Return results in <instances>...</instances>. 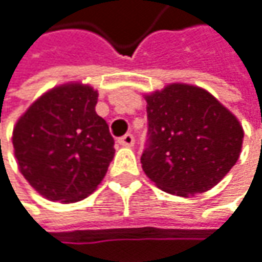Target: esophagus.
<instances>
[{"label":"esophagus","mask_w":262,"mask_h":262,"mask_svg":"<svg viewBox=\"0 0 262 262\" xmlns=\"http://www.w3.org/2000/svg\"><path fill=\"white\" fill-rule=\"evenodd\" d=\"M118 143H119V146H124V147H132L135 144V138L132 134H125L124 137H121L118 140Z\"/></svg>","instance_id":"esophagus-1"}]
</instances>
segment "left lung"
Instances as JSON below:
<instances>
[{"instance_id": "8db88e82", "label": "left lung", "mask_w": 262, "mask_h": 262, "mask_svg": "<svg viewBox=\"0 0 262 262\" xmlns=\"http://www.w3.org/2000/svg\"><path fill=\"white\" fill-rule=\"evenodd\" d=\"M144 173L161 190L193 196L216 186L236 164L244 130L207 90L173 82L146 95Z\"/></svg>"}]
</instances>
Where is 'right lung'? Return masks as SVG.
I'll use <instances>...</instances> for the list:
<instances>
[{
  "instance_id": "1",
  "label": "right lung",
  "mask_w": 262,
  "mask_h": 262,
  "mask_svg": "<svg viewBox=\"0 0 262 262\" xmlns=\"http://www.w3.org/2000/svg\"><path fill=\"white\" fill-rule=\"evenodd\" d=\"M96 102L93 87L69 82L41 95L16 121L12 143L19 172L44 198L81 201L105 177L115 141Z\"/></svg>"
}]
</instances>
